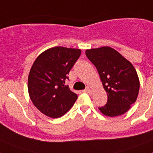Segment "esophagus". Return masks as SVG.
I'll return each instance as SVG.
<instances>
[{
	"instance_id": "34e87169",
	"label": "esophagus",
	"mask_w": 153,
	"mask_h": 153,
	"mask_svg": "<svg viewBox=\"0 0 153 153\" xmlns=\"http://www.w3.org/2000/svg\"><path fill=\"white\" fill-rule=\"evenodd\" d=\"M85 92H86V93H92V92H93V90H92V88L90 87V86H86V90H85Z\"/></svg>"
}]
</instances>
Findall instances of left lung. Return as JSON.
Here are the masks:
<instances>
[{
    "label": "left lung",
    "instance_id": "obj_1",
    "mask_svg": "<svg viewBox=\"0 0 153 153\" xmlns=\"http://www.w3.org/2000/svg\"><path fill=\"white\" fill-rule=\"evenodd\" d=\"M86 55L97 68L107 94V102L99 108L100 111L109 117L126 113L140 90V79L133 65L107 46L86 50Z\"/></svg>",
    "mask_w": 153,
    "mask_h": 153
}]
</instances>
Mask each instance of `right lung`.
Returning <instances> with one entry per match:
<instances>
[{
    "label": "right lung",
    "instance_id": "add662e5",
    "mask_svg": "<svg viewBox=\"0 0 153 153\" xmlns=\"http://www.w3.org/2000/svg\"><path fill=\"white\" fill-rule=\"evenodd\" d=\"M80 53V49L54 47L33 62L28 75V93L33 105L47 117H62L77 100L65 81Z\"/></svg>",
    "mask_w": 153,
    "mask_h": 153
}]
</instances>
